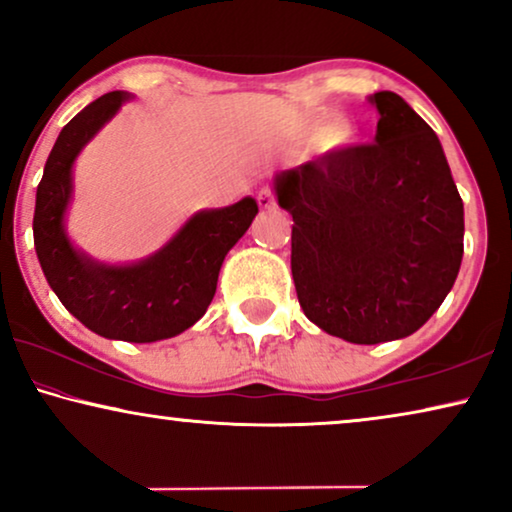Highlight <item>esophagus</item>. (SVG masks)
Listing matches in <instances>:
<instances>
[{
    "mask_svg": "<svg viewBox=\"0 0 512 512\" xmlns=\"http://www.w3.org/2000/svg\"><path fill=\"white\" fill-rule=\"evenodd\" d=\"M256 202H258V207H261V209H275V205H277L275 193H272L270 188H261V191H258V195H256Z\"/></svg>",
    "mask_w": 512,
    "mask_h": 512,
    "instance_id": "34e87169",
    "label": "esophagus"
}]
</instances>
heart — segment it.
<instances>
[{"instance_id":"1","label":"heart","mask_w":512,"mask_h":512,"mask_svg":"<svg viewBox=\"0 0 512 512\" xmlns=\"http://www.w3.org/2000/svg\"><path fill=\"white\" fill-rule=\"evenodd\" d=\"M352 139H354V128L347 121H335L331 125H326L319 135V142L326 151L345 149V146L352 144Z\"/></svg>"}]
</instances>
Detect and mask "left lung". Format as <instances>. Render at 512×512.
<instances>
[{
	"mask_svg": "<svg viewBox=\"0 0 512 512\" xmlns=\"http://www.w3.org/2000/svg\"><path fill=\"white\" fill-rule=\"evenodd\" d=\"M375 144L275 177L293 216L291 272L305 317L354 345L408 338L443 305L464 256V202L429 123L375 93Z\"/></svg>",
	"mask_w": 512,
	"mask_h": 512,
	"instance_id": "left-lung-1",
	"label": "left lung"
}]
</instances>
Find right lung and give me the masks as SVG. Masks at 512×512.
Listing matches in <instances>:
<instances>
[{"mask_svg":"<svg viewBox=\"0 0 512 512\" xmlns=\"http://www.w3.org/2000/svg\"><path fill=\"white\" fill-rule=\"evenodd\" d=\"M130 97L123 90L102 95L55 139L37 186L34 249L55 296L83 326L109 340L156 342L184 333L207 312L223 258L247 233L258 205L242 198L193 214L163 249L137 263H100L76 249L65 230L74 160Z\"/></svg>","mask_w":512,"mask_h":512,"instance_id":"right-lung-1","label":"right lung"}]
</instances>
